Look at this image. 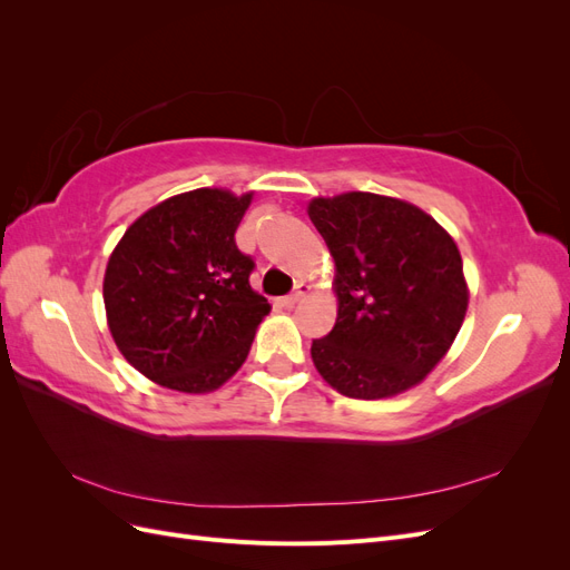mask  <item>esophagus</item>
Instances as JSON below:
<instances>
[{
  "instance_id": "obj_1",
  "label": "esophagus",
  "mask_w": 570,
  "mask_h": 570,
  "mask_svg": "<svg viewBox=\"0 0 570 570\" xmlns=\"http://www.w3.org/2000/svg\"><path fill=\"white\" fill-rule=\"evenodd\" d=\"M306 292H308V285H306V283H299V285H297V289L292 292V295L283 297L281 302H283V306H295L297 302H302V299L306 297Z\"/></svg>"
}]
</instances>
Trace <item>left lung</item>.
<instances>
[{
    "mask_svg": "<svg viewBox=\"0 0 570 570\" xmlns=\"http://www.w3.org/2000/svg\"><path fill=\"white\" fill-rule=\"evenodd\" d=\"M308 218L335 258L337 321L312 344L323 381L354 400H385L425 381L454 344L469 283L454 237L416 204L342 193Z\"/></svg>",
    "mask_w": 570,
    "mask_h": 570,
    "instance_id": "obj_1",
    "label": "left lung"
}]
</instances>
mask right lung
<instances>
[{
  "instance_id": "right-lung-1",
  "label": "right lung",
  "mask_w": 570,
  "mask_h": 570,
  "mask_svg": "<svg viewBox=\"0 0 570 570\" xmlns=\"http://www.w3.org/2000/svg\"><path fill=\"white\" fill-rule=\"evenodd\" d=\"M254 193L199 187L151 206L118 239L105 273L107 325L132 368L206 394L245 364L271 304L235 230Z\"/></svg>"
}]
</instances>
